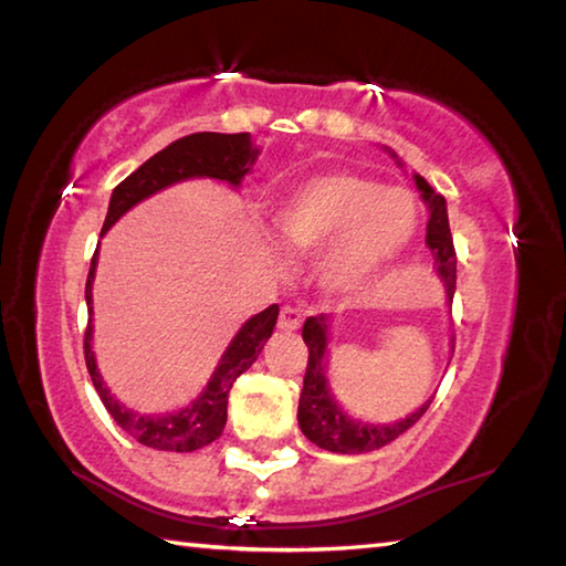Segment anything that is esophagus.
<instances>
[{"instance_id": "34e87169", "label": "esophagus", "mask_w": 566, "mask_h": 566, "mask_svg": "<svg viewBox=\"0 0 566 566\" xmlns=\"http://www.w3.org/2000/svg\"><path fill=\"white\" fill-rule=\"evenodd\" d=\"M276 326H280L282 332H296V328L302 326V312L296 310V306H282Z\"/></svg>"}]
</instances>
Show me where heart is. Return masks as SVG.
<instances>
[{
    "instance_id": "b5f03b06",
    "label": "heart",
    "mask_w": 566,
    "mask_h": 566,
    "mask_svg": "<svg viewBox=\"0 0 566 566\" xmlns=\"http://www.w3.org/2000/svg\"><path fill=\"white\" fill-rule=\"evenodd\" d=\"M416 230L413 195L348 170L312 176L274 212L276 240L286 252L316 256L326 250L322 280L336 294L376 282L408 250Z\"/></svg>"
}]
</instances>
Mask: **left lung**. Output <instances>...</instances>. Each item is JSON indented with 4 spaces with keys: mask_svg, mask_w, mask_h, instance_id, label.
<instances>
[{
    "mask_svg": "<svg viewBox=\"0 0 566 566\" xmlns=\"http://www.w3.org/2000/svg\"><path fill=\"white\" fill-rule=\"evenodd\" d=\"M396 158V153H390ZM420 198L428 205V228H426V244L433 252L436 272L443 276L448 304H453L455 294V248H453V234H450L448 224V208L446 198L430 188L426 178L413 176ZM302 338L306 348H310V361H306L304 374V388L300 396V428L302 433L316 443L318 448L332 450V453L354 455V453H371L388 446L390 440H396L406 433L408 428H413L420 416L426 413L430 400H426L416 413L406 416L396 423H364V420L346 416L328 390L326 378V346H328V316L318 314L310 316L304 322Z\"/></svg>",
    "mask_w": 566,
    "mask_h": 566,
    "instance_id": "8db88e82",
    "label": "left lung"
}]
</instances>
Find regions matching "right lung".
Listing matches in <instances>:
<instances>
[{
	"label": "right lung",
	"mask_w": 566,
	"mask_h": 566,
	"mask_svg": "<svg viewBox=\"0 0 566 566\" xmlns=\"http://www.w3.org/2000/svg\"><path fill=\"white\" fill-rule=\"evenodd\" d=\"M256 153L260 150L252 146L250 133H192V136L178 138L113 188L106 222L101 234H106L113 224H116V220H120V214H126L133 205L150 198V195L168 188L172 182L190 178H212L228 182L232 188H240L242 178L248 176L252 163L256 160ZM96 256L98 250L91 256V270L86 280L88 306L94 302L91 300V286H94L96 276ZM88 316H94V312L88 310ZM276 316H280V306L272 304L266 306L264 312L254 314L250 322H244L238 336H234L232 344L228 346V352L222 354L220 364L214 368V374L202 394L195 398L188 408L178 410V413L143 416L111 396L108 386L104 384V376L98 374L94 348H91V338H94L91 318L84 336L86 368L111 418L116 420L128 436L136 438L138 443L156 450L192 453V450L210 446L212 440H218L222 436V428L228 423V398L232 384L256 361L266 338L272 336Z\"/></svg>",
	"instance_id": "obj_1"
}]
</instances>
